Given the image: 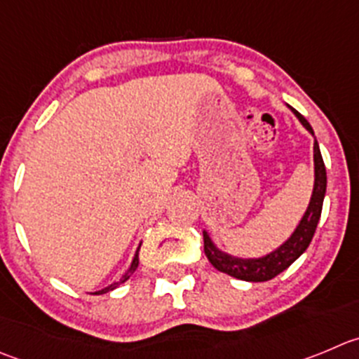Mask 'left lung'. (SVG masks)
<instances>
[{
    "mask_svg": "<svg viewBox=\"0 0 359 359\" xmlns=\"http://www.w3.org/2000/svg\"><path fill=\"white\" fill-rule=\"evenodd\" d=\"M292 112H294L296 118L302 121V125L305 126L306 130L313 135L310 123L298 111L292 109ZM313 163H316V183H313L312 199H310L309 208H306L305 215H303L302 222H299L294 233H292V236L282 247H278L275 252L264 255V257L236 259L218 250L213 245V241L210 240L208 233H203L204 254H206L208 261L213 264V268H217L222 273H227V275L234 276V278L245 280V282H266V280L275 278L278 273L287 269L309 248L313 233H316L317 224H319L324 194H326V167H324L323 155H320L317 141H313Z\"/></svg>",
    "mask_w": 359,
    "mask_h": 359,
    "instance_id": "obj_1",
    "label": "left lung"
}]
</instances>
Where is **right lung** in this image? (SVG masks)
Segmentation results:
<instances>
[{
  "label": "right lung",
  "mask_w": 359,
  "mask_h": 359,
  "mask_svg": "<svg viewBox=\"0 0 359 359\" xmlns=\"http://www.w3.org/2000/svg\"><path fill=\"white\" fill-rule=\"evenodd\" d=\"M137 266H139V248H137V252H135V257H134V261H132V264H130V268H128V271H126L125 275H123L121 278L118 280V282H114V284H111V285H109V287L102 289V291H97V292H95V294H105V292L112 291V289H116V287H118V285H121L123 282H126V280L130 278L132 273H134L135 269H137Z\"/></svg>",
  "instance_id": "right-lung-1"
}]
</instances>
